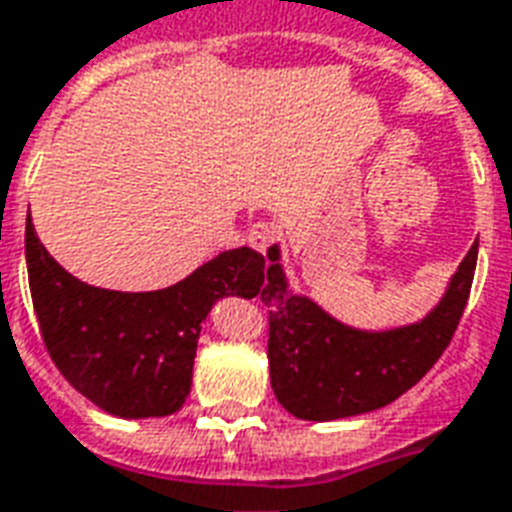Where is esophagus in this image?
I'll list each match as a JSON object with an SVG mask.
<instances>
[{"instance_id": "esophagus-1", "label": "esophagus", "mask_w": 512, "mask_h": 512, "mask_svg": "<svg viewBox=\"0 0 512 512\" xmlns=\"http://www.w3.org/2000/svg\"><path fill=\"white\" fill-rule=\"evenodd\" d=\"M246 241H249V246L257 249V252H268V249L279 241V230H276V225L266 222V219H260V222H255V225L249 227Z\"/></svg>"}]
</instances>
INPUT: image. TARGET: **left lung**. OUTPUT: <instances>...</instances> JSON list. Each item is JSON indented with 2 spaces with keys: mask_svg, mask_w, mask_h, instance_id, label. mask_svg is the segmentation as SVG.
<instances>
[{
  "mask_svg": "<svg viewBox=\"0 0 512 512\" xmlns=\"http://www.w3.org/2000/svg\"><path fill=\"white\" fill-rule=\"evenodd\" d=\"M268 257L279 260L276 246ZM475 266L478 241L461 260L442 304L423 323L388 333H361L336 323L309 298L287 293L282 268H268L260 298L271 306L268 366L279 404L301 420H336L399 399L448 350Z\"/></svg>",
  "mask_w": 512,
  "mask_h": 512,
  "instance_id": "left-lung-1",
  "label": "left lung"
}]
</instances>
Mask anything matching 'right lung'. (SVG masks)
I'll return each instance as SVG.
<instances>
[{
  "label": "right lung",
  "mask_w": 512,
  "mask_h": 512,
  "mask_svg": "<svg viewBox=\"0 0 512 512\" xmlns=\"http://www.w3.org/2000/svg\"><path fill=\"white\" fill-rule=\"evenodd\" d=\"M26 271L51 361L75 391L119 418H162L192 388L198 336L222 295L263 290L266 257L241 246L222 252L179 285L119 293L64 271L26 225Z\"/></svg>",
  "instance_id": "obj_1"
}]
</instances>
